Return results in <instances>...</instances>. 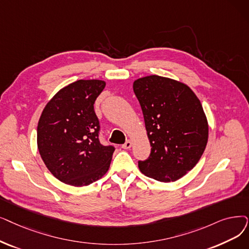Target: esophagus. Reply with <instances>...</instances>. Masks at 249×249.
Listing matches in <instances>:
<instances>
[{
	"label": "esophagus",
	"mask_w": 249,
	"mask_h": 249,
	"mask_svg": "<svg viewBox=\"0 0 249 249\" xmlns=\"http://www.w3.org/2000/svg\"><path fill=\"white\" fill-rule=\"evenodd\" d=\"M131 146H132V142H130V140H127V142L122 145V147L124 149H128V148H130Z\"/></svg>",
	"instance_id": "obj_1"
}]
</instances>
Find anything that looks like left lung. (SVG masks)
I'll return each instance as SVG.
<instances>
[{"mask_svg":"<svg viewBox=\"0 0 249 249\" xmlns=\"http://www.w3.org/2000/svg\"><path fill=\"white\" fill-rule=\"evenodd\" d=\"M133 90L151 146L138 167L149 178L176 181L198 163L207 146L209 126L202 106L187 85L158 75L135 80Z\"/></svg>","mask_w":249,"mask_h":249,"instance_id":"obj_1","label":"left lung"}]
</instances>
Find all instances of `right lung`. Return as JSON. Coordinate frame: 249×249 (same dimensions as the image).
<instances>
[{"label":"right lung","mask_w":249,"mask_h":249,"mask_svg":"<svg viewBox=\"0 0 249 249\" xmlns=\"http://www.w3.org/2000/svg\"><path fill=\"white\" fill-rule=\"evenodd\" d=\"M105 86L102 80L75 81L56 93L39 118V155L52 174L66 184L89 185L109 170L115 147L101 143L93 109Z\"/></svg>","instance_id":"right-lung-1"}]
</instances>
